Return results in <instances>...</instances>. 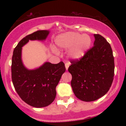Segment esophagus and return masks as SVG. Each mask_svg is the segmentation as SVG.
Segmentation results:
<instances>
[{
  "instance_id": "obj_1",
  "label": "esophagus",
  "mask_w": 126,
  "mask_h": 126,
  "mask_svg": "<svg viewBox=\"0 0 126 126\" xmlns=\"http://www.w3.org/2000/svg\"><path fill=\"white\" fill-rule=\"evenodd\" d=\"M69 65H70V64H69V62H67V63H65V67H66V70H67L68 68H69Z\"/></svg>"
}]
</instances>
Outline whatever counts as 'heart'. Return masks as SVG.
<instances>
[{"instance_id":"obj_1","label":"heart","mask_w":126,"mask_h":126,"mask_svg":"<svg viewBox=\"0 0 126 126\" xmlns=\"http://www.w3.org/2000/svg\"><path fill=\"white\" fill-rule=\"evenodd\" d=\"M59 48L67 50L68 56L74 60H79L85 56L90 48L91 39L89 35L69 32L59 35L55 40Z\"/></svg>"}]
</instances>
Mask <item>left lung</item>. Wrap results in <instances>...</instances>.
Instances as JSON below:
<instances>
[{
  "mask_svg": "<svg viewBox=\"0 0 126 126\" xmlns=\"http://www.w3.org/2000/svg\"><path fill=\"white\" fill-rule=\"evenodd\" d=\"M94 46L80 60L70 61L71 86L78 99L91 102L109 91L114 79V59L110 44L99 34H94Z\"/></svg>",
  "mask_w": 126,
  "mask_h": 126,
  "instance_id": "obj_1",
  "label": "left lung"
}]
</instances>
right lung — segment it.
<instances>
[{
    "label": "right lung",
    "mask_w": 126,
    "mask_h": 126,
    "mask_svg": "<svg viewBox=\"0 0 126 126\" xmlns=\"http://www.w3.org/2000/svg\"><path fill=\"white\" fill-rule=\"evenodd\" d=\"M50 31L39 30L26 36L19 42L13 53L12 80L20 98L28 105L36 108L51 104L56 96V88L66 71L64 64L46 62L32 70L27 69L22 61V47L29 40H45Z\"/></svg>",
    "instance_id": "right-lung-1"
}]
</instances>
